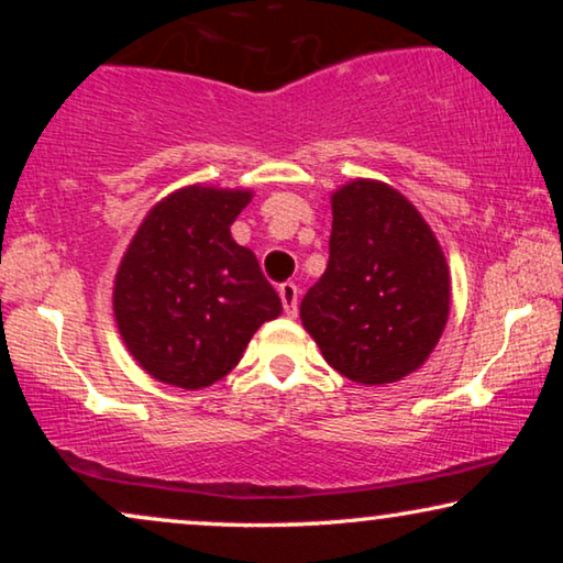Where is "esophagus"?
Listing matches in <instances>:
<instances>
[{
  "label": "esophagus",
  "instance_id": "1",
  "mask_svg": "<svg viewBox=\"0 0 563 563\" xmlns=\"http://www.w3.org/2000/svg\"><path fill=\"white\" fill-rule=\"evenodd\" d=\"M279 297H282V305H284V312L289 314V318H295L297 314V302H299V289L297 284H282L279 287Z\"/></svg>",
  "mask_w": 563,
  "mask_h": 563
}]
</instances>
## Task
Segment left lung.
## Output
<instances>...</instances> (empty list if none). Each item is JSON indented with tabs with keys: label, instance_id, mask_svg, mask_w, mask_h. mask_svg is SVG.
Listing matches in <instances>:
<instances>
[{
	"label": "left lung",
	"instance_id": "8db88e82",
	"mask_svg": "<svg viewBox=\"0 0 563 563\" xmlns=\"http://www.w3.org/2000/svg\"><path fill=\"white\" fill-rule=\"evenodd\" d=\"M330 202L328 268L299 318L338 374L366 387L397 382L443 335L449 264L422 214L387 184L353 179Z\"/></svg>",
	"mask_w": 563,
	"mask_h": 563
}]
</instances>
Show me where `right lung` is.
<instances>
[{
  "label": "right lung",
  "instance_id": "add662e5",
  "mask_svg": "<svg viewBox=\"0 0 563 563\" xmlns=\"http://www.w3.org/2000/svg\"><path fill=\"white\" fill-rule=\"evenodd\" d=\"M251 197L249 189L184 187L161 199L130 241L112 310L128 351L153 379L210 387L282 314L253 251L230 235Z\"/></svg>",
  "mask_w": 563,
  "mask_h": 563
}]
</instances>
